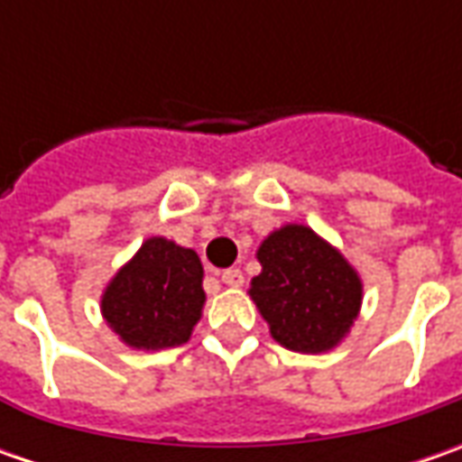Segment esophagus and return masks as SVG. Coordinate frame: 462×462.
I'll use <instances>...</instances> for the list:
<instances>
[{
    "instance_id": "esophagus-1",
    "label": "esophagus",
    "mask_w": 462,
    "mask_h": 462,
    "mask_svg": "<svg viewBox=\"0 0 462 462\" xmlns=\"http://www.w3.org/2000/svg\"><path fill=\"white\" fill-rule=\"evenodd\" d=\"M223 285H228V288H241L244 285V275H241V270H223Z\"/></svg>"
}]
</instances>
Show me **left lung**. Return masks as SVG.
Wrapping results in <instances>:
<instances>
[{"label": "left lung", "mask_w": 462, "mask_h": 462, "mask_svg": "<svg viewBox=\"0 0 462 462\" xmlns=\"http://www.w3.org/2000/svg\"><path fill=\"white\" fill-rule=\"evenodd\" d=\"M262 273L249 298L277 345L321 355L339 345L363 306V280L346 257L303 223H285L259 244Z\"/></svg>", "instance_id": "8db88e82"}]
</instances>
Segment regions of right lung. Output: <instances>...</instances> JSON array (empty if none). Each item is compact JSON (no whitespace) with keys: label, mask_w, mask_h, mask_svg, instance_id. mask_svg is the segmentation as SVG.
I'll return each mask as SVG.
<instances>
[{"label":"right lung","mask_w":462,"mask_h":462,"mask_svg":"<svg viewBox=\"0 0 462 462\" xmlns=\"http://www.w3.org/2000/svg\"><path fill=\"white\" fill-rule=\"evenodd\" d=\"M205 306L203 264L195 249L149 236L105 285V324L131 349L185 345Z\"/></svg>","instance_id":"1"}]
</instances>
